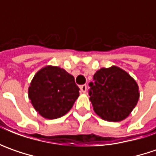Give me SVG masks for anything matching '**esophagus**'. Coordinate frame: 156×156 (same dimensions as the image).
<instances>
[{
    "label": "esophagus",
    "mask_w": 156,
    "mask_h": 156,
    "mask_svg": "<svg viewBox=\"0 0 156 156\" xmlns=\"http://www.w3.org/2000/svg\"><path fill=\"white\" fill-rule=\"evenodd\" d=\"M80 89H81V93L85 94L86 92H87V85H81V87H80Z\"/></svg>",
    "instance_id": "obj_1"
}]
</instances>
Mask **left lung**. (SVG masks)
Instances as JSON below:
<instances>
[{"label": "left lung", "mask_w": 156, "mask_h": 156, "mask_svg": "<svg viewBox=\"0 0 156 156\" xmlns=\"http://www.w3.org/2000/svg\"><path fill=\"white\" fill-rule=\"evenodd\" d=\"M94 111L108 122H121L130 115L140 98L135 79L119 67L102 68L89 83Z\"/></svg>", "instance_id": "8db88e82"}]
</instances>
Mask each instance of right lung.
<instances>
[{
    "instance_id": "obj_1",
    "label": "right lung",
    "mask_w": 156,
    "mask_h": 156,
    "mask_svg": "<svg viewBox=\"0 0 156 156\" xmlns=\"http://www.w3.org/2000/svg\"><path fill=\"white\" fill-rule=\"evenodd\" d=\"M75 78L65 69L46 66L34 75L28 87L34 108L46 119H57L69 112L79 97Z\"/></svg>"
}]
</instances>
